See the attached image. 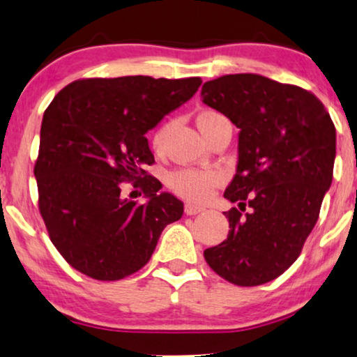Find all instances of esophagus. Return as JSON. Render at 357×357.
Wrapping results in <instances>:
<instances>
[{
    "label": "esophagus",
    "instance_id": "esophagus-1",
    "mask_svg": "<svg viewBox=\"0 0 357 357\" xmlns=\"http://www.w3.org/2000/svg\"><path fill=\"white\" fill-rule=\"evenodd\" d=\"M204 211L203 206H198V204H193V203H187L185 204V214H188V216H195V214Z\"/></svg>",
    "mask_w": 357,
    "mask_h": 357
}]
</instances>
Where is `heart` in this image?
I'll list each match as a JSON object with an SVG mask.
<instances>
[{"instance_id":"1","label":"heart","mask_w":357,"mask_h":357,"mask_svg":"<svg viewBox=\"0 0 357 357\" xmlns=\"http://www.w3.org/2000/svg\"><path fill=\"white\" fill-rule=\"evenodd\" d=\"M221 116L216 112H203L198 115L197 123L206 119ZM165 135V128H160L154 135V148H159ZM222 183V175L216 170H197V169H180L170 175V187L177 192L180 197L190 202H203L211 197L214 188Z\"/></svg>"}]
</instances>
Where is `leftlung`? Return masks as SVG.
I'll use <instances>...</instances> for the list:
<instances>
[{
	"label": "left lung",
	"instance_id": "1",
	"mask_svg": "<svg viewBox=\"0 0 357 357\" xmlns=\"http://www.w3.org/2000/svg\"><path fill=\"white\" fill-rule=\"evenodd\" d=\"M202 97L241 128L237 174L224 193L238 208L224 213L227 238L204 260L232 284H265L297 260L319 219L333 178L335 125L312 92L260 75L208 81Z\"/></svg>",
	"mask_w": 357,
	"mask_h": 357
}]
</instances>
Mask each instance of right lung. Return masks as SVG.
<instances>
[{"instance_id": "1", "label": "right lung", "mask_w": 357, "mask_h": 357, "mask_svg": "<svg viewBox=\"0 0 357 357\" xmlns=\"http://www.w3.org/2000/svg\"><path fill=\"white\" fill-rule=\"evenodd\" d=\"M199 86L202 77H87L63 87L47 107L33 167L38 211L75 270L123 280L149 261L164 227L182 218L183 203L159 193L162 185L146 172L154 155L144 135ZM123 183L149 202L126 199Z\"/></svg>"}]
</instances>
